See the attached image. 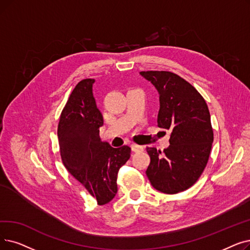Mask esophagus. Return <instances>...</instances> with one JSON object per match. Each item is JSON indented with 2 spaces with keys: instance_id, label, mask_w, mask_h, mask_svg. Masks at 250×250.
<instances>
[{
  "instance_id": "obj_1",
  "label": "esophagus",
  "mask_w": 250,
  "mask_h": 250,
  "mask_svg": "<svg viewBox=\"0 0 250 250\" xmlns=\"http://www.w3.org/2000/svg\"><path fill=\"white\" fill-rule=\"evenodd\" d=\"M131 149L133 152H141L143 151V147L142 146H139V145H136V144H132L131 145Z\"/></svg>"
}]
</instances>
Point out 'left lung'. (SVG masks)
<instances>
[{
    "instance_id": "obj_1",
    "label": "left lung",
    "mask_w": 250,
    "mask_h": 250,
    "mask_svg": "<svg viewBox=\"0 0 250 250\" xmlns=\"http://www.w3.org/2000/svg\"><path fill=\"white\" fill-rule=\"evenodd\" d=\"M159 94L157 125L170 129L169 146L147 147L146 175L157 191L176 194L193 186L208 161L213 132L203 97L192 84L168 71H142Z\"/></svg>"
}]
</instances>
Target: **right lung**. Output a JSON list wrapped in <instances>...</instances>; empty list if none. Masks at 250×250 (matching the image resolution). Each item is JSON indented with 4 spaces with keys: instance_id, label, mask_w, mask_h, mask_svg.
<instances>
[{
    "instance_id": "obj_1",
    "label": "right lung",
    "mask_w": 250,
    "mask_h": 250,
    "mask_svg": "<svg viewBox=\"0 0 250 250\" xmlns=\"http://www.w3.org/2000/svg\"><path fill=\"white\" fill-rule=\"evenodd\" d=\"M94 83L86 79L75 85L60 116L58 139L64 167L103 205L115 196L117 173L131 156V148H113L101 141L103 116L93 95Z\"/></svg>"
}]
</instances>
